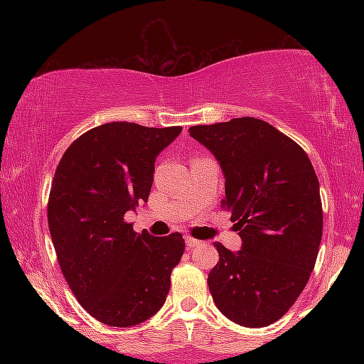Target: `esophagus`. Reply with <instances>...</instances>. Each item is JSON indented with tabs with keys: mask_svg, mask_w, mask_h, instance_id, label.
Returning a JSON list of instances; mask_svg holds the SVG:
<instances>
[{
	"mask_svg": "<svg viewBox=\"0 0 364 364\" xmlns=\"http://www.w3.org/2000/svg\"><path fill=\"white\" fill-rule=\"evenodd\" d=\"M185 241H186V248H188V250L195 248V246H198V245H200V241H198V240H195V237H191V236H186V237H185Z\"/></svg>",
	"mask_w": 364,
	"mask_h": 364,
	"instance_id": "1",
	"label": "esophagus"
}]
</instances>
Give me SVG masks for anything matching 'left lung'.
<instances>
[{
  "mask_svg": "<svg viewBox=\"0 0 364 364\" xmlns=\"http://www.w3.org/2000/svg\"><path fill=\"white\" fill-rule=\"evenodd\" d=\"M190 135L219 161L223 207L243 241L240 252L214 245L219 262L208 289L231 321L267 327L294 304L315 267L323 229L318 178L294 140L252 116L191 127Z\"/></svg>",
  "mask_w": 364,
  "mask_h": 364,
  "instance_id": "1",
  "label": "left lung"
}]
</instances>
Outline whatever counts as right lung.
I'll use <instances>...</instances> for the list:
<instances>
[{
  "instance_id": "right-lung-1",
  "label": "right lung",
  "mask_w": 364,
  "mask_h": 364,
  "mask_svg": "<svg viewBox=\"0 0 364 364\" xmlns=\"http://www.w3.org/2000/svg\"><path fill=\"white\" fill-rule=\"evenodd\" d=\"M181 129L101 124L66 149L54 173L48 223L58 263L78 303L111 327H133L161 310L185 252L179 232L139 235L124 220L149 200L156 157Z\"/></svg>"
}]
</instances>
